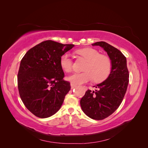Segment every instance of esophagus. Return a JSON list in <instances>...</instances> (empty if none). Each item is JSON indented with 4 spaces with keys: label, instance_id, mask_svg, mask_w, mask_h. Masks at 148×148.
<instances>
[{
    "label": "esophagus",
    "instance_id": "obj_1",
    "mask_svg": "<svg viewBox=\"0 0 148 148\" xmlns=\"http://www.w3.org/2000/svg\"><path fill=\"white\" fill-rule=\"evenodd\" d=\"M76 87H77V86H76V85H75V84H71V89H73L75 88Z\"/></svg>",
    "mask_w": 148,
    "mask_h": 148
}]
</instances>
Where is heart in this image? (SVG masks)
Wrapping results in <instances>:
<instances>
[{
  "label": "heart",
  "mask_w": 148,
  "mask_h": 148,
  "mask_svg": "<svg viewBox=\"0 0 148 148\" xmlns=\"http://www.w3.org/2000/svg\"><path fill=\"white\" fill-rule=\"evenodd\" d=\"M77 53L88 61L82 73H73L67 77V79L75 85L82 84L92 79L96 83H100L107 78L112 70V62L109 57L101 55L96 49L84 48L79 49ZM60 65L66 72L72 69L73 62L68 53H65L60 57Z\"/></svg>",
  "instance_id": "b5f03b06"
}]
</instances>
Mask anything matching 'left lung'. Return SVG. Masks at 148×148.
Returning <instances> with one entry per match:
<instances>
[{"instance_id":"obj_1","label":"left lung","mask_w":148,"mask_h":148,"mask_svg":"<svg viewBox=\"0 0 148 148\" xmlns=\"http://www.w3.org/2000/svg\"><path fill=\"white\" fill-rule=\"evenodd\" d=\"M92 46L104 49L112 62V70L107 78L97 84L98 90H88L80 100L84 113L94 120H103L118 109L126 93L129 82L127 59L119 49L104 41Z\"/></svg>"}]
</instances>
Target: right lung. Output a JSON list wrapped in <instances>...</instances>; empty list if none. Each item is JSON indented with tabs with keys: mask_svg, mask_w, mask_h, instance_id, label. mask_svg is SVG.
<instances>
[{
	"mask_svg": "<svg viewBox=\"0 0 148 148\" xmlns=\"http://www.w3.org/2000/svg\"><path fill=\"white\" fill-rule=\"evenodd\" d=\"M74 46L48 40L30 49L21 59L19 94L26 108L36 117H49L60 109L71 88L64 79L60 57Z\"/></svg>",
	"mask_w": 148,
	"mask_h": 148,
	"instance_id": "add662e5",
	"label": "right lung"
}]
</instances>
